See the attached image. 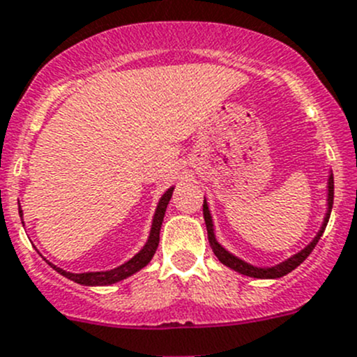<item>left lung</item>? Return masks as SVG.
<instances>
[{
  "label": "left lung",
  "mask_w": 357,
  "mask_h": 357,
  "mask_svg": "<svg viewBox=\"0 0 357 357\" xmlns=\"http://www.w3.org/2000/svg\"><path fill=\"white\" fill-rule=\"evenodd\" d=\"M331 207H333V174H331L330 179H328V213H326V218H324V223H323V227H321L319 234L316 235V238H314V241L310 242V244L307 245V248L303 249V251H300L298 255L291 256V258H289V259L282 261L281 265L272 266V268H258V266L249 265V263H245V261H242V259L235 258L234 255H230V252H228V251H225V249L221 248L220 244H218L216 238H214L213 220H211V214H209V209H207L206 200H204V220H206L207 237H209L211 248H213L214 255H216V258L220 259V261L223 263V265L230 266L231 271L238 272V274L249 275V278H256V279H278V278H282V275L289 274V272H291V271H295L296 266H298L300 263H302L303 259H305L307 256H309L310 252H312V249L316 248V244H317V242H319L321 235H323L324 228H326L328 220H330Z\"/></svg>",
  "instance_id": "1"
}]
</instances>
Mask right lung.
<instances>
[{
  "instance_id": "1",
  "label": "right lung",
  "mask_w": 357,
  "mask_h": 357,
  "mask_svg": "<svg viewBox=\"0 0 357 357\" xmlns=\"http://www.w3.org/2000/svg\"><path fill=\"white\" fill-rule=\"evenodd\" d=\"M172 190L174 188H169L167 192L162 195L160 202H158L157 207V213H155L153 218V225H151V231H150V238H148L146 245L134 256L132 259H129L127 263L120 265L119 268H113V271L108 272H86V274H71V272H64L62 268H57L54 266L55 271L59 274H62L64 278L71 279V281L78 282V284H85V286H108L113 284V282H119L122 279H127L129 275L136 274L137 271H141L143 266H146L150 263V259L153 258L155 251L158 248V241H160V227H162V221H164V214L165 209H167V204L172 197ZM19 214L22 216V211L19 209Z\"/></svg>"
}]
</instances>
